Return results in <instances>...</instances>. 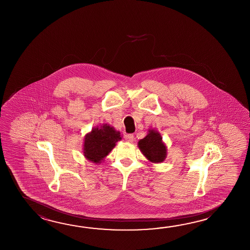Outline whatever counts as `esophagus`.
<instances>
[{
  "mask_svg": "<svg viewBox=\"0 0 250 250\" xmlns=\"http://www.w3.org/2000/svg\"><path fill=\"white\" fill-rule=\"evenodd\" d=\"M125 141L128 142V143H133V141H134V136H133V134L130 133V134H126L125 136Z\"/></svg>",
  "mask_w": 250,
  "mask_h": 250,
  "instance_id": "obj_1",
  "label": "esophagus"
}]
</instances>
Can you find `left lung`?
Wrapping results in <instances>:
<instances>
[{"mask_svg":"<svg viewBox=\"0 0 250 250\" xmlns=\"http://www.w3.org/2000/svg\"><path fill=\"white\" fill-rule=\"evenodd\" d=\"M138 146L143 155L153 163L163 162L167 157V148L162 137L155 130H149L148 135L139 141Z\"/></svg>","mask_w":250,"mask_h":250,"instance_id":"8db88e82","label":"left lung"}]
</instances>
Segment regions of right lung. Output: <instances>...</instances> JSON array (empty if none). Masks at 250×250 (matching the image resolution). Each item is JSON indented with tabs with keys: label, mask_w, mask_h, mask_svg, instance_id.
<instances>
[{
	"label": "right lung",
	"mask_w": 250,
	"mask_h": 250,
	"mask_svg": "<svg viewBox=\"0 0 250 250\" xmlns=\"http://www.w3.org/2000/svg\"><path fill=\"white\" fill-rule=\"evenodd\" d=\"M119 140H121L120 133L107 124L101 128H93L84 138V157L93 163H100L112 150Z\"/></svg>",
	"instance_id": "1"
}]
</instances>
